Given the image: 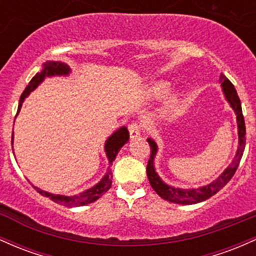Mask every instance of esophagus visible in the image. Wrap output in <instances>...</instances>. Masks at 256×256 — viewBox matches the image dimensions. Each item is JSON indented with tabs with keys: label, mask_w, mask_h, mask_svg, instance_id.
Here are the masks:
<instances>
[{
	"label": "esophagus",
	"mask_w": 256,
	"mask_h": 256,
	"mask_svg": "<svg viewBox=\"0 0 256 256\" xmlns=\"http://www.w3.org/2000/svg\"><path fill=\"white\" fill-rule=\"evenodd\" d=\"M128 130L132 140L138 139V138L140 136V134H142V127H140V124H138V123H132L128 127Z\"/></svg>",
	"instance_id": "esophagus-1"
}]
</instances>
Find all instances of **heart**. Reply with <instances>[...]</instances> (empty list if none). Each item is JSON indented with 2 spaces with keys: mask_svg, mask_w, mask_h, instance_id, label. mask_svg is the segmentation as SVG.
<instances>
[{
  "mask_svg": "<svg viewBox=\"0 0 256 256\" xmlns=\"http://www.w3.org/2000/svg\"><path fill=\"white\" fill-rule=\"evenodd\" d=\"M168 90H169V83L160 81V82H154V84L151 86L150 90H148V93H150V96L152 98L158 99V98L164 96ZM178 100H179V96H178V94H173V96H169V99L166 100V110L168 111L173 110L178 104Z\"/></svg>",
  "mask_w": 256,
  "mask_h": 256,
  "instance_id": "heart-1",
  "label": "heart"
}]
</instances>
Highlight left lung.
I'll return each mask as SVG.
<instances>
[{"label":"left lung","instance_id":"1","mask_svg":"<svg viewBox=\"0 0 256 256\" xmlns=\"http://www.w3.org/2000/svg\"><path fill=\"white\" fill-rule=\"evenodd\" d=\"M219 82L221 83V88H222L224 96H225L226 102H228L232 110L234 111L237 116V128H238V148L234 156V160L230 163L228 168L219 175L216 180L212 182L210 184H206V186L198 188H174V186L168 185L160 179V176L157 174L156 169H154V157L157 154V146L156 142L151 138H148V142L151 148L150 160L148 162V168H146V173H148V182H150L151 188L156 191L160 198L168 200V202L175 203V204H196V203L203 202V200H208L212 196H214L216 192H219L224 186L228 184L231 178L236 173L238 164H240V158L243 156L244 148H246V123H244V117L242 114V106H240V100L237 96V92L234 90V86L228 81V77L224 74H220Z\"/></svg>","mask_w":256,"mask_h":256}]
</instances>
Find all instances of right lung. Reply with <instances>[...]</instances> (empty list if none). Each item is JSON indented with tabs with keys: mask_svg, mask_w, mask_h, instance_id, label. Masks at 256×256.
<instances>
[{
	"mask_svg": "<svg viewBox=\"0 0 256 256\" xmlns=\"http://www.w3.org/2000/svg\"><path fill=\"white\" fill-rule=\"evenodd\" d=\"M71 72L70 68H68V64L62 62H46L43 64V68L41 72H37L35 76L32 77L28 84L25 88V90L22 92V96H20L19 105H18V112L19 114L20 108H22V102H24L25 98H26L28 94L32 90H35L37 87H38L41 83L44 81L46 77H52V76H68V74ZM129 140V132L126 127H120L117 129L112 136H108V139L106 140L105 142V152L106 157H108V163H110V166H112V162L116 158L117 154H118L122 146L124 145ZM12 150H13V136H12ZM108 166V172L102 178L99 182L96 184L93 188H88V190L80 192V194H74V196H64V194H50V192L43 191L41 188H36V191L38 194H41L42 196L50 197L52 200H54L56 203H59V204L65 206H82L86 204H90V203L96 202V200H99L105 192L110 190L111 184H112V172H111V168Z\"/></svg>",
	"mask_w": 256,
	"mask_h": 256,
	"instance_id": "obj_1",
	"label": "right lung"
}]
</instances>
